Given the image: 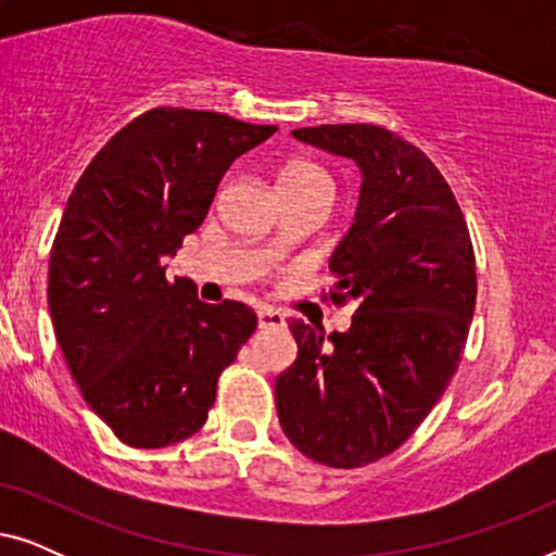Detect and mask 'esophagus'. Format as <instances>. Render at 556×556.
I'll use <instances>...</instances> for the list:
<instances>
[{
    "instance_id": "34e87169",
    "label": "esophagus",
    "mask_w": 556,
    "mask_h": 556,
    "mask_svg": "<svg viewBox=\"0 0 556 556\" xmlns=\"http://www.w3.org/2000/svg\"><path fill=\"white\" fill-rule=\"evenodd\" d=\"M278 326H286V316L276 308H257V329H278Z\"/></svg>"
}]
</instances>
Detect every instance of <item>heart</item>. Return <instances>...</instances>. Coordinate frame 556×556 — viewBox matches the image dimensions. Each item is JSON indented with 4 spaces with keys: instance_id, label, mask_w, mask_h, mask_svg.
Instances as JSON below:
<instances>
[{
    "instance_id": "obj_1",
    "label": "heart",
    "mask_w": 556,
    "mask_h": 556,
    "mask_svg": "<svg viewBox=\"0 0 556 556\" xmlns=\"http://www.w3.org/2000/svg\"><path fill=\"white\" fill-rule=\"evenodd\" d=\"M278 189H280V194L306 192V189H331L333 192V181L329 177V172L321 169L318 164L295 159V162L286 164L283 169H280Z\"/></svg>"
}]
</instances>
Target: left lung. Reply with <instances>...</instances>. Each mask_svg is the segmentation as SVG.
<instances>
[{
  "label": "left lung",
  "mask_w": 556,
  "mask_h": 556,
  "mask_svg": "<svg viewBox=\"0 0 556 556\" xmlns=\"http://www.w3.org/2000/svg\"><path fill=\"white\" fill-rule=\"evenodd\" d=\"M293 136L362 172L354 223L333 250L331 301H354L349 331L291 318L299 356L276 379L278 420L311 460L375 463L413 435L458 369L476 308L468 225L438 166L371 124Z\"/></svg>",
  "instance_id": "obj_1"
}]
</instances>
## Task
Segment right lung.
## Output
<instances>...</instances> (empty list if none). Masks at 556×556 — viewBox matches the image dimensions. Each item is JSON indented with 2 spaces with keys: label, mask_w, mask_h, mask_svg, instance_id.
<instances>
[{
  "label": "right lung",
  "mask_w": 556,
  "mask_h": 556,
  "mask_svg": "<svg viewBox=\"0 0 556 556\" xmlns=\"http://www.w3.org/2000/svg\"><path fill=\"white\" fill-rule=\"evenodd\" d=\"M225 113L154 109L121 128L67 197L50 253L58 344L90 409L131 447L194 435L217 379L255 331L253 308L166 280L235 159L270 139Z\"/></svg>",
  "instance_id": "1"
}]
</instances>
